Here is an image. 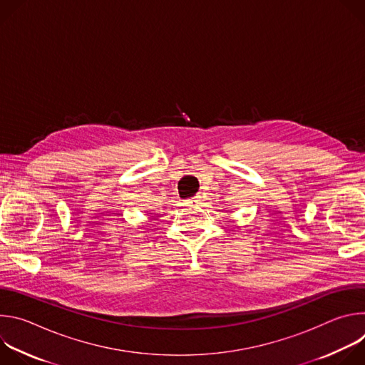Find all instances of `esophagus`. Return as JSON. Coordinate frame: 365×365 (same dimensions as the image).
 <instances>
[{
	"label": "esophagus",
	"mask_w": 365,
	"mask_h": 365,
	"mask_svg": "<svg viewBox=\"0 0 365 365\" xmlns=\"http://www.w3.org/2000/svg\"><path fill=\"white\" fill-rule=\"evenodd\" d=\"M199 200H200V196H195L189 200V203H199Z\"/></svg>",
	"instance_id": "34e87169"
}]
</instances>
